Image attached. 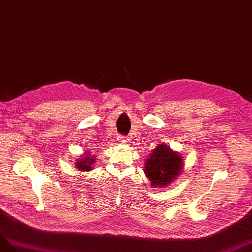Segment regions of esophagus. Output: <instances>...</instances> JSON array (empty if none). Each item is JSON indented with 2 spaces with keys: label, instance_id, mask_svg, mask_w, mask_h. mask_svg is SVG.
Listing matches in <instances>:
<instances>
[{
  "label": "esophagus",
  "instance_id": "esophagus-1",
  "mask_svg": "<svg viewBox=\"0 0 252 252\" xmlns=\"http://www.w3.org/2000/svg\"><path fill=\"white\" fill-rule=\"evenodd\" d=\"M117 141H118L119 143H127L128 138H127V137H124V136H118Z\"/></svg>",
  "mask_w": 252,
  "mask_h": 252
}]
</instances>
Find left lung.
<instances>
[{
	"label": "left lung",
	"mask_w": 252,
	"mask_h": 252,
	"mask_svg": "<svg viewBox=\"0 0 252 252\" xmlns=\"http://www.w3.org/2000/svg\"><path fill=\"white\" fill-rule=\"evenodd\" d=\"M184 167L183 158L166 145L157 146L146 160L145 173L151 186L166 187L181 174Z\"/></svg>",
	"instance_id": "1"
}]
</instances>
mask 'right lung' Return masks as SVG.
Instances as JSON below:
<instances>
[{
  "instance_id": "add662e5",
  "label": "right lung",
  "mask_w": 252,
  "mask_h": 252,
  "mask_svg": "<svg viewBox=\"0 0 252 252\" xmlns=\"http://www.w3.org/2000/svg\"><path fill=\"white\" fill-rule=\"evenodd\" d=\"M95 157H93L90 152H85L84 157H80L79 160H76V168L80 171H91L93 169V164H94Z\"/></svg>"
}]
</instances>
